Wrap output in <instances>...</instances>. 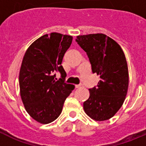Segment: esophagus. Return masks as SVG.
<instances>
[{"mask_svg": "<svg viewBox=\"0 0 146 146\" xmlns=\"http://www.w3.org/2000/svg\"><path fill=\"white\" fill-rule=\"evenodd\" d=\"M82 86V84H77V85H75V87L76 88H81Z\"/></svg>", "mask_w": 146, "mask_h": 146, "instance_id": "esophagus-1", "label": "esophagus"}]
</instances>
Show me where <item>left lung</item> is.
Here are the masks:
<instances>
[{
    "label": "left lung",
    "instance_id": "obj_1",
    "mask_svg": "<svg viewBox=\"0 0 146 146\" xmlns=\"http://www.w3.org/2000/svg\"><path fill=\"white\" fill-rule=\"evenodd\" d=\"M76 41L87 53L93 73L100 76L97 87L89 89L84 112L96 121H105L120 110L127 95L128 68L120 46L103 34L77 36Z\"/></svg>",
    "mask_w": 146,
    "mask_h": 146
}]
</instances>
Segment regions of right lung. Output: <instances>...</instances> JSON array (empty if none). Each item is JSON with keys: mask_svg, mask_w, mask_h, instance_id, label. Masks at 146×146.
Wrapping results in <instances>:
<instances>
[{"mask_svg": "<svg viewBox=\"0 0 146 146\" xmlns=\"http://www.w3.org/2000/svg\"><path fill=\"white\" fill-rule=\"evenodd\" d=\"M72 36L59 33L45 34L26 50L19 73L20 95L26 112L34 120L48 124L56 120L64 102L74 89L64 82L62 59ZM56 71L62 78L56 81Z\"/></svg>", "mask_w": 146, "mask_h": 146, "instance_id": "add662e5", "label": "right lung"}]
</instances>
